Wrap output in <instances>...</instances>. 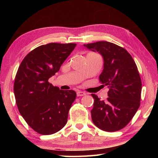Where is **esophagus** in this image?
<instances>
[{
  "label": "esophagus",
  "mask_w": 158,
  "mask_h": 158,
  "mask_svg": "<svg viewBox=\"0 0 158 158\" xmlns=\"http://www.w3.org/2000/svg\"><path fill=\"white\" fill-rule=\"evenodd\" d=\"M85 95V93L84 91H81V90H77V95L78 97H80V96H84Z\"/></svg>",
  "instance_id": "esophagus-1"
}]
</instances>
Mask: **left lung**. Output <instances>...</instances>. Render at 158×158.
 <instances>
[{
    "mask_svg": "<svg viewBox=\"0 0 158 158\" xmlns=\"http://www.w3.org/2000/svg\"><path fill=\"white\" fill-rule=\"evenodd\" d=\"M104 58V69L99 77L102 85L109 89L106 101L94 99L91 117L93 123L106 132L125 127L140 106L141 80L137 65L124 48L106 41L84 44Z\"/></svg>",
    "mask_w": 158,
    "mask_h": 158,
    "instance_id": "obj_1",
    "label": "left lung"
}]
</instances>
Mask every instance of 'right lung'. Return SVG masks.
<instances>
[{"label": "right lung", "mask_w": 158, "mask_h": 158, "mask_svg": "<svg viewBox=\"0 0 158 158\" xmlns=\"http://www.w3.org/2000/svg\"><path fill=\"white\" fill-rule=\"evenodd\" d=\"M76 44L49 43L29 52L19 67L14 93L19 111L36 132L52 135L65 126L77 93L63 90L48 80L59 71Z\"/></svg>", "instance_id": "right-lung-1"}]
</instances>
